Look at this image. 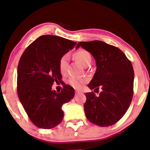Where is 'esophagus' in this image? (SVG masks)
Masks as SVG:
<instances>
[{
  "instance_id": "34e87169",
  "label": "esophagus",
  "mask_w": 150,
  "mask_h": 150,
  "mask_svg": "<svg viewBox=\"0 0 150 150\" xmlns=\"http://www.w3.org/2000/svg\"><path fill=\"white\" fill-rule=\"evenodd\" d=\"M81 92H79V91H78V90H76L75 91V93H76V95H77V94H79V93H80Z\"/></svg>"
}]
</instances>
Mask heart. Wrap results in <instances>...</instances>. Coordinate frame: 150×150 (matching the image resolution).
Instances as JSON below:
<instances>
[{"instance_id":"heart-1","label":"heart","mask_w":150,"mask_h":150,"mask_svg":"<svg viewBox=\"0 0 150 150\" xmlns=\"http://www.w3.org/2000/svg\"><path fill=\"white\" fill-rule=\"evenodd\" d=\"M74 57L79 63L85 65L86 64L90 62L91 55L88 52L85 50H79L74 53ZM69 60V54H65L60 58L59 60V69L61 73H64L66 71L67 62ZM85 82V80L75 77H72L69 79L68 83L75 88H80L83 84Z\"/></svg>"}]
</instances>
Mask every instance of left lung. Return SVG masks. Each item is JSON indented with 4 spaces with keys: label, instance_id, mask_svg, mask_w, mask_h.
<instances>
[{
    "label": "left lung",
    "instance_id": "left-lung-1",
    "mask_svg": "<svg viewBox=\"0 0 150 150\" xmlns=\"http://www.w3.org/2000/svg\"><path fill=\"white\" fill-rule=\"evenodd\" d=\"M79 47L92 54L96 62V71L88 86L103 90L98 97L93 92L85 94V115L95 125L111 126L125 114L132 100V65L122 50L103 41L79 42L76 49Z\"/></svg>",
    "mask_w": 150,
    "mask_h": 150
}]
</instances>
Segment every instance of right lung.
I'll return each instance as SVG.
<instances>
[{"label":"right lung","mask_w":150,"mask_h":150,"mask_svg":"<svg viewBox=\"0 0 150 150\" xmlns=\"http://www.w3.org/2000/svg\"><path fill=\"white\" fill-rule=\"evenodd\" d=\"M76 42L59 36L42 35L21 55L17 69V92L28 118L35 126L50 129L64 118L62 106L74 97V90L64 85L60 92L52 89L61 81L59 60Z\"/></svg>","instance_id":"right-lung-1"}]
</instances>
